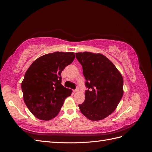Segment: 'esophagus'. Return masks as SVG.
I'll return each instance as SVG.
<instances>
[{
  "label": "esophagus",
  "instance_id": "esophagus-1",
  "mask_svg": "<svg viewBox=\"0 0 152 152\" xmlns=\"http://www.w3.org/2000/svg\"><path fill=\"white\" fill-rule=\"evenodd\" d=\"M79 89H78V88H77L76 89H75V90H73V93H77V92H79Z\"/></svg>",
  "mask_w": 152,
  "mask_h": 152
}]
</instances>
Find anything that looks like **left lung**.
<instances>
[{
	"mask_svg": "<svg viewBox=\"0 0 152 152\" xmlns=\"http://www.w3.org/2000/svg\"><path fill=\"white\" fill-rule=\"evenodd\" d=\"M88 88L85 100L79 104L81 113L91 121H101L113 113L123 96V77L113 63L104 55L77 53Z\"/></svg>",
	"mask_w": 152,
	"mask_h": 152,
	"instance_id": "1",
	"label": "left lung"
}]
</instances>
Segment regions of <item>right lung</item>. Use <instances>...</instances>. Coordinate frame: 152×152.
I'll return each instance as SVG.
<instances>
[{
  "mask_svg": "<svg viewBox=\"0 0 152 152\" xmlns=\"http://www.w3.org/2000/svg\"><path fill=\"white\" fill-rule=\"evenodd\" d=\"M72 52L43 55L32 63L21 82L23 100L34 115L42 121L58 115L72 91L61 84V72L75 59Z\"/></svg>",
  "mask_w": 152,
  "mask_h": 152,
  "instance_id": "1",
  "label": "right lung"
}]
</instances>
